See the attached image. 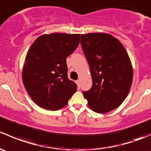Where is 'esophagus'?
Wrapping results in <instances>:
<instances>
[{
	"label": "esophagus",
	"mask_w": 151,
	"mask_h": 151,
	"mask_svg": "<svg viewBox=\"0 0 151 151\" xmlns=\"http://www.w3.org/2000/svg\"><path fill=\"white\" fill-rule=\"evenodd\" d=\"M77 87H78V88L80 89V80H78L77 81Z\"/></svg>",
	"instance_id": "34e87169"
}]
</instances>
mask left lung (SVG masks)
<instances>
[{
	"mask_svg": "<svg viewBox=\"0 0 151 151\" xmlns=\"http://www.w3.org/2000/svg\"><path fill=\"white\" fill-rule=\"evenodd\" d=\"M80 44L93 80L91 89L83 92L88 106L101 114L116 109L127 96L133 80L127 52L107 33L82 34Z\"/></svg>",
	"mask_w": 151,
	"mask_h": 151,
	"instance_id": "8db88e82",
	"label": "left lung"
}]
</instances>
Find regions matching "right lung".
Listing matches in <instances>:
<instances>
[{
  "mask_svg": "<svg viewBox=\"0 0 151 151\" xmlns=\"http://www.w3.org/2000/svg\"><path fill=\"white\" fill-rule=\"evenodd\" d=\"M80 34L51 33L39 36L29 49L22 70V81L36 104L58 110L77 91L68 78L66 58L78 47Z\"/></svg>",
  "mask_w": 151,
  "mask_h": 151,
  "instance_id": "add662e5",
  "label": "right lung"
}]
</instances>
